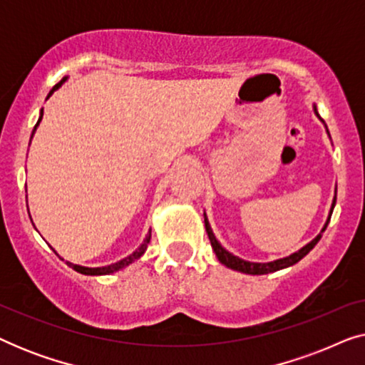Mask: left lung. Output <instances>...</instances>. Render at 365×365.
Returning a JSON list of instances; mask_svg holds the SVG:
<instances>
[{"label": "left lung", "instance_id": "8db88e82", "mask_svg": "<svg viewBox=\"0 0 365 365\" xmlns=\"http://www.w3.org/2000/svg\"><path fill=\"white\" fill-rule=\"evenodd\" d=\"M334 206H336V199H334V202H332L331 214H332V211H334ZM329 221H331V216H329L326 226H324V229H322V232L326 231ZM204 222H206V232H207V236H209V241H211V246H212V249H214V252H216V256H217L219 261H221V262L224 264V266H227L229 269H234V271H239V272L254 274V276H257V274H269V272L279 271V269L289 267V266H292V264L299 262L304 256H307V254L311 252V249H314V246H316V244L319 242V239L322 237V234H319V236H317L316 239H314V241H311V242L307 244V246H304V247L301 249V251L294 252L292 256H289V257L277 259V261L266 262V264H261V262H247V261H242V259H239V257H236V256H232L231 252H227L226 249H224V247L221 246V244H219V242L216 241V237H214V234H212V231H211V226H209V222H207V221H204Z\"/></svg>", "mask_w": 365, "mask_h": 365}]
</instances>
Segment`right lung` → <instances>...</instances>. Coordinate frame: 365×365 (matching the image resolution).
Returning <instances> with one entry per match:
<instances>
[{"label": "right lung", "instance_id": "right-lung-1", "mask_svg": "<svg viewBox=\"0 0 365 365\" xmlns=\"http://www.w3.org/2000/svg\"><path fill=\"white\" fill-rule=\"evenodd\" d=\"M63 81H64V79H63ZM63 81H59V83L56 84V86H54V88L51 89V91H49L48 98L51 96L54 89H58L59 86H61ZM41 118H43V111H41V116H39V119H38V123L41 121ZM38 123H36V126H38ZM36 126H34V129H36ZM34 129H33V133H34ZM149 239H151V231L148 232L146 239H144V242L141 244V247H139L136 252H133L131 256H128L126 259H123V261H119V262H116V264H111V266H106V267H83V266H76V264H71V262H68V266L73 267L74 271H78V272H81V274H86V276H103V274H111V272H114V271H119V269L129 266V264L136 261L138 257H141L143 254H144V251H146V247H148V244H149Z\"/></svg>", "mask_w": 365, "mask_h": 365}]
</instances>
